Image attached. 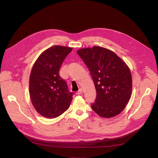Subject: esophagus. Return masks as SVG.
Wrapping results in <instances>:
<instances>
[{"label":"esophagus","mask_w":158,"mask_h":158,"mask_svg":"<svg viewBox=\"0 0 158 158\" xmlns=\"http://www.w3.org/2000/svg\"><path fill=\"white\" fill-rule=\"evenodd\" d=\"M82 93H83L82 89H79V90L78 91L77 93H76V94H77V95H81V94H82Z\"/></svg>","instance_id":"obj_1"}]
</instances>
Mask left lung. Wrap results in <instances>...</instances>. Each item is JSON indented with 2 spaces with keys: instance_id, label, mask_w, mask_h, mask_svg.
<instances>
[{
  "instance_id": "8db88e82",
  "label": "left lung",
  "mask_w": 158,
  "mask_h": 158,
  "mask_svg": "<svg viewBox=\"0 0 158 158\" xmlns=\"http://www.w3.org/2000/svg\"><path fill=\"white\" fill-rule=\"evenodd\" d=\"M77 53L88 68L96 89L92 109L102 117L117 115L131 96L132 75L128 66L114 52L101 47L81 49Z\"/></svg>"
}]
</instances>
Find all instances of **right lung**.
Masks as SVG:
<instances>
[{"label":"right lung","instance_id":"1","mask_svg":"<svg viewBox=\"0 0 158 158\" xmlns=\"http://www.w3.org/2000/svg\"><path fill=\"white\" fill-rule=\"evenodd\" d=\"M73 49L55 45L45 50L33 64L30 95L33 107L42 116L52 118L67 110L73 99L65 80L59 75L64 59Z\"/></svg>","mask_w":158,"mask_h":158}]
</instances>
